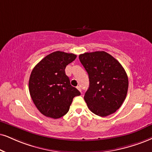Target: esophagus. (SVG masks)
I'll return each instance as SVG.
<instances>
[{"label": "esophagus", "mask_w": 152, "mask_h": 152, "mask_svg": "<svg viewBox=\"0 0 152 152\" xmlns=\"http://www.w3.org/2000/svg\"><path fill=\"white\" fill-rule=\"evenodd\" d=\"M77 89L78 90L80 91V92L82 91V89H81V87H80V86H77Z\"/></svg>", "instance_id": "34e87169"}]
</instances>
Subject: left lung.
<instances>
[{
  "label": "left lung",
  "instance_id": "obj_1",
  "mask_svg": "<svg viewBox=\"0 0 152 152\" xmlns=\"http://www.w3.org/2000/svg\"><path fill=\"white\" fill-rule=\"evenodd\" d=\"M88 73L89 87L85 99L92 113L105 117L115 113L126 98L128 77L121 63L105 51L80 54Z\"/></svg>",
  "mask_w": 152,
  "mask_h": 152
}]
</instances>
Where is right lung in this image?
Listing matches in <instances>:
<instances>
[{"label":"right lung","mask_w":152,"mask_h":152,"mask_svg":"<svg viewBox=\"0 0 152 152\" xmlns=\"http://www.w3.org/2000/svg\"><path fill=\"white\" fill-rule=\"evenodd\" d=\"M77 56L56 51L46 56L34 67L29 90L39 111L46 117L57 119L68 112L72 99L80 92L70 85L65 69Z\"/></svg>","instance_id":"obj_1"}]
</instances>
